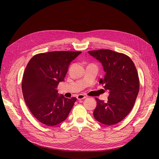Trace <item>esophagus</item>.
<instances>
[{
	"label": "esophagus",
	"mask_w": 159,
	"mask_h": 159,
	"mask_svg": "<svg viewBox=\"0 0 159 159\" xmlns=\"http://www.w3.org/2000/svg\"><path fill=\"white\" fill-rule=\"evenodd\" d=\"M76 97L78 100H82L83 98H84L86 97L84 94H78V95H76Z\"/></svg>",
	"instance_id": "obj_1"
}]
</instances>
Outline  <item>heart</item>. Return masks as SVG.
Masks as SVG:
<instances>
[{
    "label": "heart",
    "instance_id": "heart-1",
    "mask_svg": "<svg viewBox=\"0 0 159 159\" xmlns=\"http://www.w3.org/2000/svg\"><path fill=\"white\" fill-rule=\"evenodd\" d=\"M86 73H87V74L89 75V76H91V74H92V72H91V71H89V70H87V71H86Z\"/></svg>",
    "mask_w": 159,
    "mask_h": 159
}]
</instances>
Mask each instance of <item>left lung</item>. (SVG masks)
Masks as SVG:
<instances>
[{"label":"left lung","instance_id":"1","mask_svg":"<svg viewBox=\"0 0 159 159\" xmlns=\"http://www.w3.org/2000/svg\"><path fill=\"white\" fill-rule=\"evenodd\" d=\"M71 51L37 54L24 71L22 89L26 106L40 122L53 126L65 120L75 97L58 93V83L64 80L69 66L79 55Z\"/></svg>","mask_w":159,"mask_h":159}]
</instances>
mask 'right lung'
I'll return each instance as SVG.
<instances>
[{
    "instance_id": "obj_1",
    "label": "right lung",
    "mask_w": 159,
    "mask_h": 159,
    "mask_svg": "<svg viewBox=\"0 0 159 159\" xmlns=\"http://www.w3.org/2000/svg\"><path fill=\"white\" fill-rule=\"evenodd\" d=\"M88 53L102 65L105 75L101 84L106 100L97 99L94 118L106 125L119 123L129 114L139 91V80L134 63L124 54L110 49L89 51Z\"/></svg>"
}]
</instances>
